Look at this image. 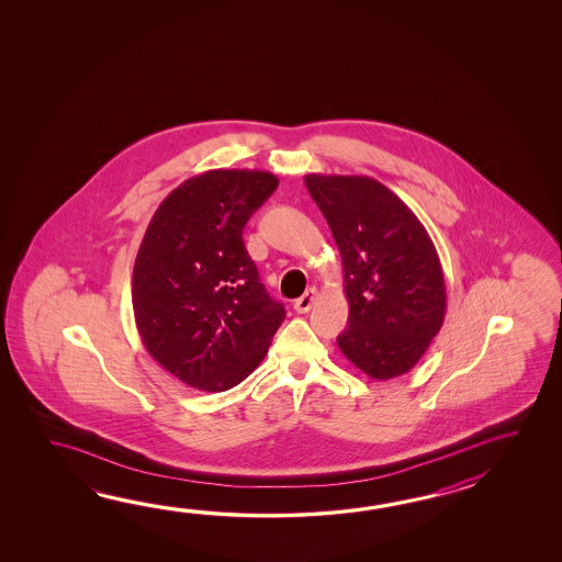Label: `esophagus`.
<instances>
[{"label":"esophagus","mask_w":562,"mask_h":562,"mask_svg":"<svg viewBox=\"0 0 562 562\" xmlns=\"http://www.w3.org/2000/svg\"><path fill=\"white\" fill-rule=\"evenodd\" d=\"M315 299H317V289H307L301 297L293 301V310L297 311V313H307L313 307Z\"/></svg>","instance_id":"1"}]
</instances>
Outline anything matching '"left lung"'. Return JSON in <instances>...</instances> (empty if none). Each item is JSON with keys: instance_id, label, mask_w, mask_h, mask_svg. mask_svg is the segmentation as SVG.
Masks as SVG:
<instances>
[{"instance_id": "left-lung-1", "label": "left lung", "mask_w": 562, "mask_h": 562, "mask_svg": "<svg viewBox=\"0 0 562 562\" xmlns=\"http://www.w3.org/2000/svg\"><path fill=\"white\" fill-rule=\"evenodd\" d=\"M344 263L349 317L337 346L373 380L412 370L442 329L446 283L428 231L371 177L307 175Z\"/></svg>"}]
</instances>
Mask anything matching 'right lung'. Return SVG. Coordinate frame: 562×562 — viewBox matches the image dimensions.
Listing matches in <instances>:
<instances>
[{
  "mask_svg": "<svg viewBox=\"0 0 562 562\" xmlns=\"http://www.w3.org/2000/svg\"><path fill=\"white\" fill-rule=\"evenodd\" d=\"M277 184L265 170H206L170 192L144 233L132 271L136 327L146 351L191 387L243 382L285 319L243 243Z\"/></svg>",
  "mask_w": 562,
  "mask_h": 562,
  "instance_id": "add662e5",
  "label": "right lung"
}]
</instances>
